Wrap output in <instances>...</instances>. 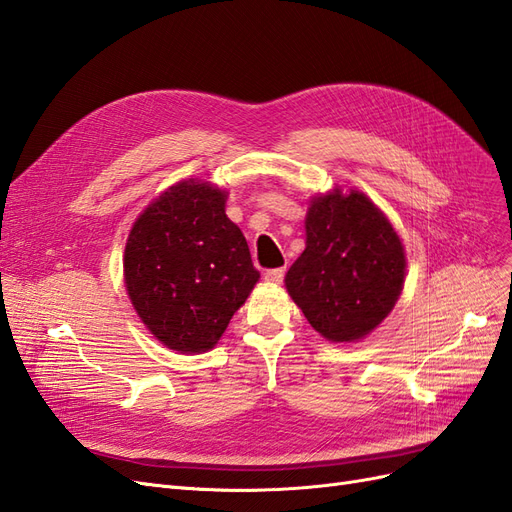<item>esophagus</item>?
Listing matches in <instances>:
<instances>
[{"label": "esophagus", "mask_w": 512, "mask_h": 512, "mask_svg": "<svg viewBox=\"0 0 512 512\" xmlns=\"http://www.w3.org/2000/svg\"><path fill=\"white\" fill-rule=\"evenodd\" d=\"M284 269H267L265 271V280L269 282V284H282V280H284Z\"/></svg>", "instance_id": "obj_1"}]
</instances>
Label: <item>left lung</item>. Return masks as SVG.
<instances>
[{
  "mask_svg": "<svg viewBox=\"0 0 512 512\" xmlns=\"http://www.w3.org/2000/svg\"><path fill=\"white\" fill-rule=\"evenodd\" d=\"M406 277L401 239L363 194L333 190L309 200L305 250L286 290L329 342H356L391 314Z\"/></svg>",
  "mask_w": 512,
  "mask_h": 512,
  "instance_id": "1",
  "label": "left lung"
}]
</instances>
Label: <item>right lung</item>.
<instances>
[{
  "instance_id": "1",
  "label": "right lung",
  "mask_w": 512,
  "mask_h": 512,
  "mask_svg": "<svg viewBox=\"0 0 512 512\" xmlns=\"http://www.w3.org/2000/svg\"><path fill=\"white\" fill-rule=\"evenodd\" d=\"M226 196L205 181H179L138 215L126 243L123 277L136 314L181 354L218 344L260 277Z\"/></svg>"
}]
</instances>
